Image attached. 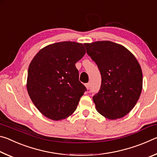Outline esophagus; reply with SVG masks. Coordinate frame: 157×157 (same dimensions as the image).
<instances>
[{
    "label": "esophagus",
    "instance_id": "esophagus-1",
    "mask_svg": "<svg viewBox=\"0 0 157 157\" xmlns=\"http://www.w3.org/2000/svg\"><path fill=\"white\" fill-rule=\"evenodd\" d=\"M85 86H86V89H89V87H90V84H89V83H86V84H85Z\"/></svg>",
    "mask_w": 157,
    "mask_h": 157
}]
</instances>
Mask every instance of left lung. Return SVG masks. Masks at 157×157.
Listing matches in <instances>:
<instances>
[{
	"instance_id": "8db88e82",
	"label": "left lung",
	"mask_w": 157,
	"mask_h": 157,
	"mask_svg": "<svg viewBox=\"0 0 157 157\" xmlns=\"http://www.w3.org/2000/svg\"><path fill=\"white\" fill-rule=\"evenodd\" d=\"M84 44L102 76L100 91L93 97L95 109L109 120L123 118L134 107L142 91L139 62L125 47L112 41Z\"/></svg>"
}]
</instances>
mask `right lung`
<instances>
[{
    "label": "right lung",
    "instance_id": "1",
    "mask_svg": "<svg viewBox=\"0 0 157 157\" xmlns=\"http://www.w3.org/2000/svg\"><path fill=\"white\" fill-rule=\"evenodd\" d=\"M85 53L82 44L62 41L45 46L31 61L26 84L28 93L46 118L63 120L75 111L86 90L79 81L75 63Z\"/></svg>",
    "mask_w": 157,
    "mask_h": 157
}]
</instances>
